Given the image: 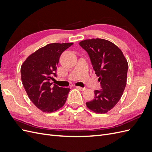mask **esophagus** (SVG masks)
Returning a JSON list of instances; mask_svg holds the SVG:
<instances>
[{
    "label": "esophagus",
    "mask_w": 152,
    "mask_h": 152,
    "mask_svg": "<svg viewBox=\"0 0 152 152\" xmlns=\"http://www.w3.org/2000/svg\"><path fill=\"white\" fill-rule=\"evenodd\" d=\"M77 88L78 89H79L81 91H85L86 89V88H83V87H79V86H77Z\"/></svg>",
    "instance_id": "34e87169"
}]
</instances>
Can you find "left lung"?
I'll return each mask as SVG.
<instances>
[{
	"mask_svg": "<svg viewBox=\"0 0 152 152\" xmlns=\"http://www.w3.org/2000/svg\"><path fill=\"white\" fill-rule=\"evenodd\" d=\"M80 46L88 53L102 89L94 91V98L86 103L96 113H105L121 99L127 83L128 63L115 44L102 39L82 40Z\"/></svg>",
	"mask_w": 152,
	"mask_h": 152,
	"instance_id": "1",
	"label": "left lung"
}]
</instances>
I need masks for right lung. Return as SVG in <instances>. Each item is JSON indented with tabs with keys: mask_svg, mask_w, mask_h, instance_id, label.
I'll use <instances>...</instances> for the list:
<instances>
[{
	"mask_svg": "<svg viewBox=\"0 0 152 152\" xmlns=\"http://www.w3.org/2000/svg\"><path fill=\"white\" fill-rule=\"evenodd\" d=\"M73 43H52L37 50L23 63L21 77L29 99L45 113L58 110L65 104L70 88L59 87L50 82L56 77L57 65L64 50Z\"/></svg>",
	"mask_w": 152,
	"mask_h": 152,
	"instance_id": "1",
	"label": "right lung"
}]
</instances>
